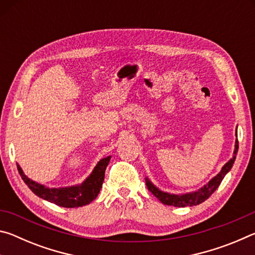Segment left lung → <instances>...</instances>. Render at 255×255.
<instances>
[{"instance_id": "obj_1", "label": "left lung", "mask_w": 255, "mask_h": 255, "mask_svg": "<svg viewBox=\"0 0 255 255\" xmlns=\"http://www.w3.org/2000/svg\"><path fill=\"white\" fill-rule=\"evenodd\" d=\"M235 135L237 137V128L235 130ZM237 150H239V140H237V138H236L235 149H234V153H233V157L222 167L221 172H219L217 175L214 176V178L211 179L208 183H206L204 187L199 188L198 190H196V191L180 193V195L162 191L161 189H158L156 185H154L152 183V181H150L147 176L145 178L146 185H147V189L149 190V191L152 192L153 195L164 205L174 206V207H187V206L191 207V206L200 205L201 202H204L205 200L208 199L211 195H213V193L215 192V190L219 187V184H221L223 179L225 178V175L231 171V169L233 167V164H234V162H235Z\"/></svg>"}]
</instances>
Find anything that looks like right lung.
<instances>
[{"label":"right lung","mask_w":255,"mask_h":255,"mask_svg":"<svg viewBox=\"0 0 255 255\" xmlns=\"http://www.w3.org/2000/svg\"><path fill=\"white\" fill-rule=\"evenodd\" d=\"M110 158L111 156L101 158L97 165L94 166L91 174L82 183L63 188L45 187L44 184H40L36 182V181L29 179L23 173L19 164H16V167H18L19 174L24 181V183L28 185L29 189L31 190L34 195L60 207L75 208V207L89 205L90 202L93 201L98 197L102 188L103 180H105V172L108 164L110 162Z\"/></svg>","instance_id":"1"}]
</instances>
